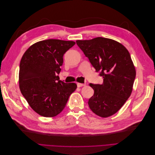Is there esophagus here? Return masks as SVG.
<instances>
[{
  "label": "esophagus",
  "instance_id": "1",
  "mask_svg": "<svg viewBox=\"0 0 155 155\" xmlns=\"http://www.w3.org/2000/svg\"><path fill=\"white\" fill-rule=\"evenodd\" d=\"M77 86H78V87H84V86H85V84H83V83H77Z\"/></svg>",
  "mask_w": 155,
  "mask_h": 155
}]
</instances>
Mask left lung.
<instances>
[{
    "mask_svg": "<svg viewBox=\"0 0 155 155\" xmlns=\"http://www.w3.org/2000/svg\"><path fill=\"white\" fill-rule=\"evenodd\" d=\"M76 43L104 79L101 85L89 84L94 91L89 107L103 118L114 114L133 91L136 70L129 51L118 42L101 37L78 40Z\"/></svg>",
    "mask_w": 155,
    "mask_h": 155,
    "instance_id": "obj_1",
    "label": "left lung"
}]
</instances>
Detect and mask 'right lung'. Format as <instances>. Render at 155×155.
I'll return each instance as SVG.
<instances>
[{
	"instance_id": "obj_1",
	"label": "right lung",
	"mask_w": 155,
	"mask_h": 155,
	"mask_svg": "<svg viewBox=\"0 0 155 155\" xmlns=\"http://www.w3.org/2000/svg\"><path fill=\"white\" fill-rule=\"evenodd\" d=\"M76 44L71 41L47 39L32 45L19 65V88L31 109L44 117H54L64 109L77 85L65 83L58 76L63 55Z\"/></svg>"
}]
</instances>
